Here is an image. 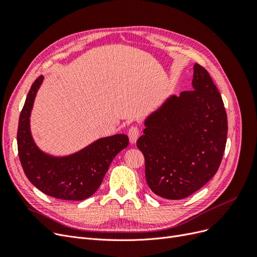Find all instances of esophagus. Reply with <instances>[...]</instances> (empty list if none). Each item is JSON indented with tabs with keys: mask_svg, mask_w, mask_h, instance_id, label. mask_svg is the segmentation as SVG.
<instances>
[{
	"mask_svg": "<svg viewBox=\"0 0 257 257\" xmlns=\"http://www.w3.org/2000/svg\"><path fill=\"white\" fill-rule=\"evenodd\" d=\"M139 134H141V128H139L138 126L133 125V126H131L128 128L127 135H128L131 144H135L136 143V141H137L138 137H139Z\"/></svg>",
	"mask_w": 257,
	"mask_h": 257,
	"instance_id": "obj_1",
	"label": "esophagus"
}]
</instances>
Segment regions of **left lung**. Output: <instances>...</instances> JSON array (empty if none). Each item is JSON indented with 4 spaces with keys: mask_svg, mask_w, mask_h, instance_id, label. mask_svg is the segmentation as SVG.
<instances>
[{
    "mask_svg": "<svg viewBox=\"0 0 257 257\" xmlns=\"http://www.w3.org/2000/svg\"><path fill=\"white\" fill-rule=\"evenodd\" d=\"M193 89L166 99L145 121L137 148L145 157L146 180L166 199H183L217 172L227 138V114L206 69L194 65Z\"/></svg>",
    "mask_w": 257,
    "mask_h": 257,
    "instance_id": "8db88e82",
    "label": "left lung"
}]
</instances>
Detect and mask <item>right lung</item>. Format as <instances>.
Returning a JSON list of instances; mask_svg holds the SVG:
<instances>
[{"mask_svg":"<svg viewBox=\"0 0 257 257\" xmlns=\"http://www.w3.org/2000/svg\"><path fill=\"white\" fill-rule=\"evenodd\" d=\"M43 79L40 76L33 82L19 116L17 145L21 166L30 182L47 195L64 200H83L97 191L115 155L128 146V137L118 134L100 138L64 158L42 152L31 135L30 115Z\"/></svg>","mask_w":257,"mask_h":257,"instance_id":"add662e5","label":"right lung"}]
</instances>
